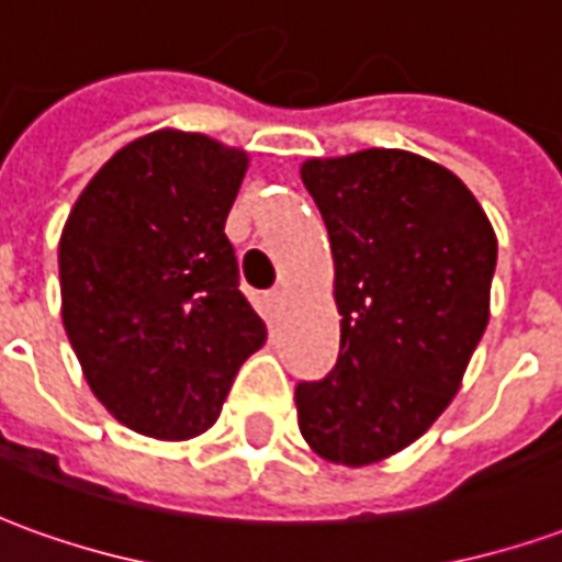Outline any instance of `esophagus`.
<instances>
[{"label":"esophagus","instance_id":"esophagus-1","mask_svg":"<svg viewBox=\"0 0 562 562\" xmlns=\"http://www.w3.org/2000/svg\"><path fill=\"white\" fill-rule=\"evenodd\" d=\"M282 306H285V292L282 289H273V292L265 297V310H268L270 318H277L282 313Z\"/></svg>","mask_w":562,"mask_h":562}]
</instances>
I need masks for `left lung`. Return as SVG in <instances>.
<instances>
[{"instance_id":"left-lung-1","label":"left lung","mask_w":562,"mask_h":562,"mask_svg":"<svg viewBox=\"0 0 562 562\" xmlns=\"http://www.w3.org/2000/svg\"><path fill=\"white\" fill-rule=\"evenodd\" d=\"M325 220L340 355L297 382V427L330 463L397 454L442 415L487 328L496 237L454 173L406 149L310 159Z\"/></svg>"}]
</instances>
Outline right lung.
<instances>
[{
    "label": "right lung",
    "mask_w": 562,
    "mask_h": 562,
    "mask_svg": "<svg viewBox=\"0 0 562 562\" xmlns=\"http://www.w3.org/2000/svg\"><path fill=\"white\" fill-rule=\"evenodd\" d=\"M246 165L204 135H144L104 161L59 237L63 325L83 376L153 439L204 434L268 340L225 237Z\"/></svg>",
    "instance_id": "obj_1"
}]
</instances>
